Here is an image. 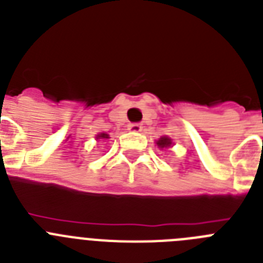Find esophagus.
<instances>
[{"instance_id": "1", "label": "esophagus", "mask_w": 263, "mask_h": 263, "mask_svg": "<svg viewBox=\"0 0 263 263\" xmlns=\"http://www.w3.org/2000/svg\"><path fill=\"white\" fill-rule=\"evenodd\" d=\"M130 132H141L142 130V125L141 124H130L129 125Z\"/></svg>"}]
</instances>
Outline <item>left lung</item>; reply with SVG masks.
<instances>
[{
	"label": "left lung",
	"mask_w": 263,
	"mask_h": 263,
	"mask_svg": "<svg viewBox=\"0 0 263 263\" xmlns=\"http://www.w3.org/2000/svg\"><path fill=\"white\" fill-rule=\"evenodd\" d=\"M157 145L158 147L160 148H167L173 145V141H171V138H168V137H160L157 141Z\"/></svg>",
	"instance_id": "left-lung-1"
}]
</instances>
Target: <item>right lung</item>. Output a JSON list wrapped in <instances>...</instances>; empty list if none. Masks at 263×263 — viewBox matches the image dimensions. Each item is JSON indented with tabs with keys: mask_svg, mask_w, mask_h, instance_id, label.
Here are the masks:
<instances>
[{
	"mask_svg": "<svg viewBox=\"0 0 263 263\" xmlns=\"http://www.w3.org/2000/svg\"><path fill=\"white\" fill-rule=\"evenodd\" d=\"M109 138V136L106 133H100V134H97V137H96V139H108Z\"/></svg>",
	"mask_w": 263,
	"mask_h": 263,
	"instance_id": "right-lung-1",
	"label": "right lung"
}]
</instances>
